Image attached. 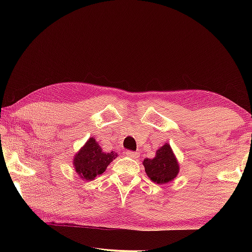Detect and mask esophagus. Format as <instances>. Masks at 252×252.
Here are the masks:
<instances>
[{"mask_svg":"<svg viewBox=\"0 0 252 252\" xmlns=\"http://www.w3.org/2000/svg\"><path fill=\"white\" fill-rule=\"evenodd\" d=\"M126 156L129 157V158H132V159H136V158H138V156H139V153L134 152V151H126Z\"/></svg>","mask_w":252,"mask_h":252,"instance_id":"esophagus-1","label":"esophagus"}]
</instances>
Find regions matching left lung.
Listing matches in <instances>:
<instances>
[{
  "instance_id": "left-lung-1",
  "label": "left lung",
  "mask_w": 252,
  "mask_h": 252,
  "mask_svg": "<svg viewBox=\"0 0 252 252\" xmlns=\"http://www.w3.org/2000/svg\"><path fill=\"white\" fill-rule=\"evenodd\" d=\"M142 163L149 179L158 185L173 181L180 171L177 157L168 143L158 149L153 159H144Z\"/></svg>"
}]
</instances>
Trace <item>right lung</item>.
<instances>
[{"label": "right lung", "mask_w": 252, "mask_h": 252, "mask_svg": "<svg viewBox=\"0 0 252 252\" xmlns=\"http://www.w3.org/2000/svg\"><path fill=\"white\" fill-rule=\"evenodd\" d=\"M117 157V152L105 153L102 151L99 142L94 138H90L75 153L73 167L82 180L91 181L94 180L96 176H101Z\"/></svg>", "instance_id": "right-lung-1"}]
</instances>
